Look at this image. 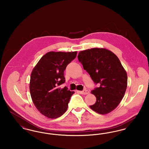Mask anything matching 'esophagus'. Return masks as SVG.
<instances>
[{"label": "esophagus", "mask_w": 149, "mask_h": 149, "mask_svg": "<svg viewBox=\"0 0 149 149\" xmlns=\"http://www.w3.org/2000/svg\"><path fill=\"white\" fill-rule=\"evenodd\" d=\"M78 92L81 94H87L89 93V91H87L86 89H84L82 91H78Z\"/></svg>", "instance_id": "1"}]
</instances>
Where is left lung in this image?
I'll list each match as a JSON object with an SVG mask.
<instances>
[{
	"instance_id": "8db88e82",
	"label": "left lung",
	"mask_w": 149,
	"mask_h": 149,
	"mask_svg": "<svg viewBox=\"0 0 149 149\" xmlns=\"http://www.w3.org/2000/svg\"><path fill=\"white\" fill-rule=\"evenodd\" d=\"M79 61L95 85L91 92L96 102L91 108L101 114L108 113L120 104L127 85V73L117 56L105 49L94 48L80 51Z\"/></svg>"
}]
</instances>
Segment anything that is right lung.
<instances>
[{
	"instance_id": "add662e5",
	"label": "right lung",
	"mask_w": 149,
	"mask_h": 149,
	"mask_svg": "<svg viewBox=\"0 0 149 149\" xmlns=\"http://www.w3.org/2000/svg\"><path fill=\"white\" fill-rule=\"evenodd\" d=\"M77 52H49L43 55L32 71L29 91L32 101L41 113L56 118L66 111L74 92L60 85L65 82L64 71Z\"/></svg>"
}]
</instances>
